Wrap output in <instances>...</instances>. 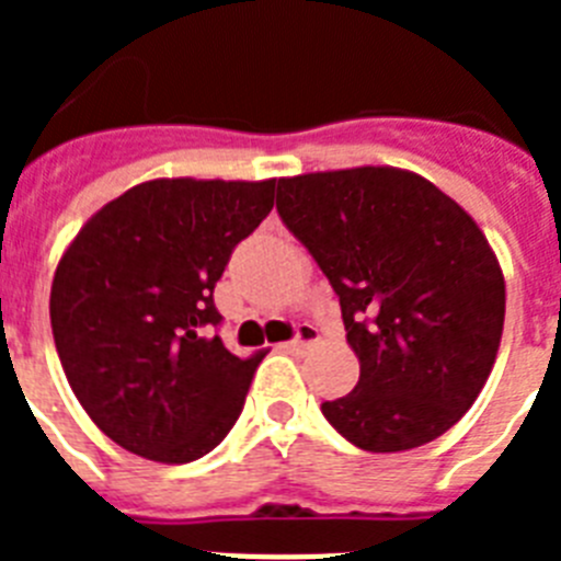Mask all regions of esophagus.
Here are the masks:
<instances>
[{"label": "esophagus", "mask_w": 561, "mask_h": 561, "mask_svg": "<svg viewBox=\"0 0 561 561\" xmlns=\"http://www.w3.org/2000/svg\"><path fill=\"white\" fill-rule=\"evenodd\" d=\"M317 340H320V334H317V329H314V325H309V323H300V325H297V334H295V340L284 342V345H280V348H284V351H289V354H300V351H304V348H309V345H314Z\"/></svg>", "instance_id": "esophagus-1"}]
</instances>
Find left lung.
Returning a JSON list of instances; mask_svg holds the SVG:
<instances>
[{
  "mask_svg": "<svg viewBox=\"0 0 561 561\" xmlns=\"http://www.w3.org/2000/svg\"><path fill=\"white\" fill-rule=\"evenodd\" d=\"M277 213L340 297L359 381L323 401L365 453L430 444L472 408L497 359L505 280L483 230L404 168L277 180Z\"/></svg>",
  "mask_w": 561,
  "mask_h": 561,
  "instance_id": "8db88e82",
  "label": "left lung"
}]
</instances>
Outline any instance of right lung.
Segmentation results:
<instances>
[{
    "label": "right lung",
    "instance_id": "obj_1",
    "mask_svg": "<svg viewBox=\"0 0 561 561\" xmlns=\"http://www.w3.org/2000/svg\"><path fill=\"white\" fill-rule=\"evenodd\" d=\"M275 180H151L103 205L58 261L49 323L69 388L114 444L157 463L216 449L264 351L225 348L213 304Z\"/></svg>",
    "mask_w": 561,
    "mask_h": 561
}]
</instances>
